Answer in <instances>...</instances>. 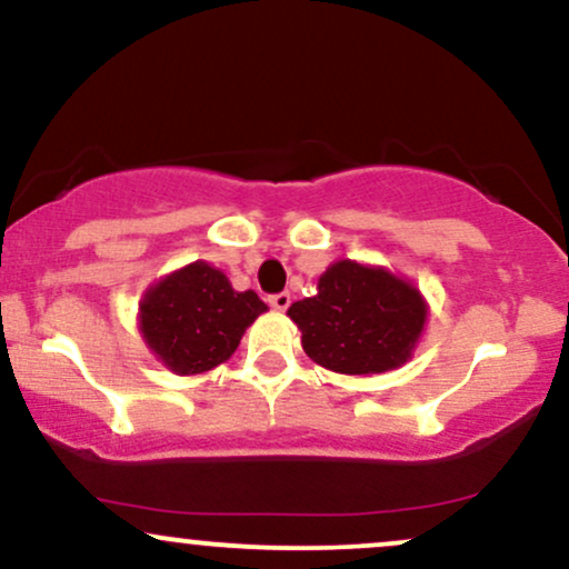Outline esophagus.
Wrapping results in <instances>:
<instances>
[{
  "label": "esophagus",
  "instance_id": "obj_1",
  "mask_svg": "<svg viewBox=\"0 0 569 569\" xmlns=\"http://www.w3.org/2000/svg\"><path fill=\"white\" fill-rule=\"evenodd\" d=\"M270 305H272V310H289V305H291V293H289V291L272 293V297H270Z\"/></svg>",
  "mask_w": 569,
  "mask_h": 569
}]
</instances>
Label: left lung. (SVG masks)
<instances>
[{
  "instance_id": "obj_1",
  "label": "left lung",
  "mask_w": 569,
  "mask_h": 569,
  "mask_svg": "<svg viewBox=\"0 0 569 569\" xmlns=\"http://www.w3.org/2000/svg\"><path fill=\"white\" fill-rule=\"evenodd\" d=\"M302 329V348L339 375H377L401 367L426 323V302L415 286L388 270L331 264L318 293L289 307Z\"/></svg>"
}]
</instances>
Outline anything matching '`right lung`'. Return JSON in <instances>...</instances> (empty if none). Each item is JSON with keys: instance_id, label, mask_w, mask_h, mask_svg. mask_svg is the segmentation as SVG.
<instances>
[{"instance_id": "right-lung-1", "label": "right lung", "mask_w": 569, "mask_h": 569, "mask_svg": "<svg viewBox=\"0 0 569 569\" xmlns=\"http://www.w3.org/2000/svg\"><path fill=\"white\" fill-rule=\"evenodd\" d=\"M264 310L257 293L234 291L224 272L194 262L147 291L141 335L176 375H200L227 361Z\"/></svg>"}]
</instances>
